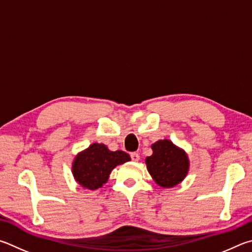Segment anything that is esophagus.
Listing matches in <instances>:
<instances>
[{"label": "esophagus", "instance_id": "1", "mask_svg": "<svg viewBox=\"0 0 252 252\" xmlns=\"http://www.w3.org/2000/svg\"><path fill=\"white\" fill-rule=\"evenodd\" d=\"M130 158H131V160H133V161H138L139 160V155L137 153H131Z\"/></svg>", "mask_w": 252, "mask_h": 252}]
</instances>
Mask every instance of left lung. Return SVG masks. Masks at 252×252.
<instances>
[{
    "label": "left lung",
    "mask_w": 252,
    "mask_h": 252,
    "mask_svg": "<svg viewBox=\"0 0 252 252\" xmlns=\"http://www.w3.org/2000/svg\"><path fill=\"white\" fill-rule=\"evenodd\" d=\"M153 155L146 157L147 170L155 183L162 188H173L186 178L190 161L187 153L169 139H160L152 145Z\"/></svg>",
    "instance_id": "left-lung-1"
}]
</instances>
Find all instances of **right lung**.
Listing matches in <instances>:
<instances>
[{
    "label": "right lung",
    "instance_id": "1",
    "mask_svg": "<svg viewBox=\"0 0 252 252\" xmlns=\"http://www.w3.org/2000/svg\"><path fill=\"white\" fill-rule=\"evenodd\" d=\"M129 160L130 157L125 152H112L104 144L93 143L75 156L72 174L75 182L83 188L96 190L107 183L115 167Z\"/></svg>",
    "mask_w": 252,
    "mask_h": 252
}]
</instances>
